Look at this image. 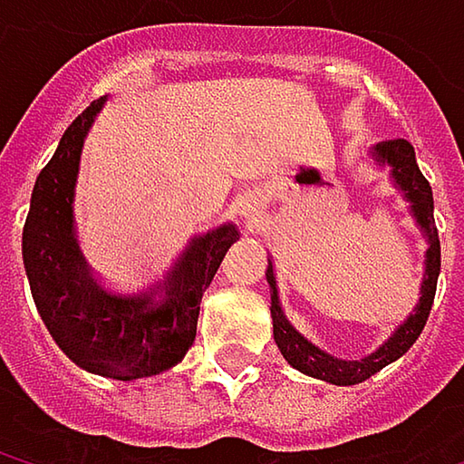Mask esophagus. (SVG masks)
<instances>
[{
  "instance_id": "1",
  "label": "esophagus",
  "mask_w": 464,
  "mask_h": 464,
  "mask_svg": "<svg viewBox=\"0 0 464 464\" xmlns=\"http://www.w3.org/2000/svg\"><path fill=\"white\" fill-rule=\"evenodd\" d=\"M246 212H252V209H246Z\"/></svg>"
}]
</instances>
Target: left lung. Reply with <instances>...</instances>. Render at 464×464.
Masks as SVG:
<instances>
[{"mask_svg": "<svg viewBox=\"0 0 464 464\" xmlns=\"http://www.w3.org/2000/svg\"><path fill=\"white\" fill-rule=\"evenodd\" d=\"M376 155L382 163L392 166V177L398 182V188L406 193V198L411 201L414 218L421 226V231L427 233L430 249H427V271H424V282H421V298H419L417 312L395 330V335L390 341H384L373 354H368L365 360H338L330 357L327 352L317 349L314 343H309L293 324L285 320L279 298H276V282H274V271L268 266L266 279L271 285V317H274V341L279 346V352L285 354V360L298 368L301 373L324 379L330 384H360L365 379H371L373 373H379L384 365H390L392 360L403 357L419 333L424 330L432 301H435V287H438V274H440V241H438V228H435V218H432V188L424 179V174L417 166V152L414 144L409 140H390L376 144Z\"/></svg>", "mask_w": 464, "mask_h": 464, "instance_id": "1", "label": "left lung"}]
</instances>
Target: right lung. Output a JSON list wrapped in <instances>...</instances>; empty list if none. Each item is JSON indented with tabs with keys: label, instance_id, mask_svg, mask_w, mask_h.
Listing matches in <instances>:
<instances>
[{
	"label": "right lung",
	"instance_id": "right-lung-1",
	"mask_svg": "<svg viewBox=\"0 0 464 464\" xmlns=\"http://www.w3.org/2000/svg\"><path fill=\"white\" fill-rule=\"evenodd\" d=\"M102 102L74 118L34 182L24 226V268L37 312L63 354L91 373L129 382L160 373L188 354L201 295L238 231L223 226L193 238L179 260L144 287L121 290L102 282L85 266L72 226L80 150Z\"/></svg>",
	"mask_w": 464,
	"mask_h": 464
}]
</instances>
